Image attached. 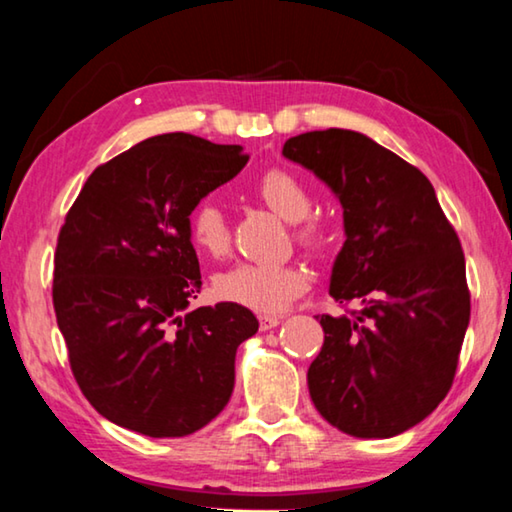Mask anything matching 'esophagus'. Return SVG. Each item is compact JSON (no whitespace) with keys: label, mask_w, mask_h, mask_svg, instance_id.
I'll list each match as a JSON object with an SVG mask.
<instances>
[{"label":"esophagus","mask_w":512,"mask_h":512,"mask_svg":"<svg viewBox=\"0 0 512 512\" xmlns=\"http://www.w3.org/2000/svg\"><path fill=\"white\" fill-rule=\"evenodd\" d=\"M282 322V317L276 315H262L259 317V329L262 331H269V329H276V326Z\"/></svg>","instance_id":"1"}]
</instances>
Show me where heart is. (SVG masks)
I'll list each match as a JSON object with an SVG mask.
<instances>
[{
    "instance_id": "1",
    "label": "heart",
    "mask_w": 512,
    "mask_h": 512,
    "mask_svg": "<svg viewBox=\"0 0 512 512\" xmlns=\"http://www.w3.org/2000/svg\"><path fill=\"white\" fill-rule=\"evenodd\" d=\"M255 195L287 223H296V239L305 248L324 246L326 230L319 220L308 218L312 195L299 174L287 167H269L255 181ZM188 236L200 253L211 257L225 255L230 246V225L218 204L202 200L190 209ZM305 289H308V273L294 264L241 262L218 273L213 280V292L218 299L255 312H278L287 308Z\"/></svg>"
}]
</instances>
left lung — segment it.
<instances>
[{
  "label": "left lung",
  "instance_id": "1",
  "mask_svg": "<svg viewBox=\"0 0 512 512\" xmlns=\"http://www.w3.org/2000/svg\"><path fill=\"white\" fill-rule=\"evenodd\" d=\"M282 156L338 195L347 239L329 294L361 303L352 317L317 315L324 345L310 398L352 437H395L451 391L471 315L460 239L425 174L368 135L301 133Z\"/></svg>",
  "mask_w": 512,
  "mask_h": 512
}]
</instances>
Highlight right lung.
<instances>
[{"label":"right lung","instance_id":"obj_1","mask_svg":"<svg viewBox=\"0 0 512 512\" xmlns=\"http://www.w3.org/2000/svg\"><path fill=\"white\" fill-rule=\"evenodd\" d=\"M246 163L239 144L156 135L98 165L66 213L52 303L73 377L108 421L186 437L230 402L236 347L259 322L236 303L186 310L202 287L188 213Z\"/></svg>","mask_w":512,"mask_h":512}]
</instances>
